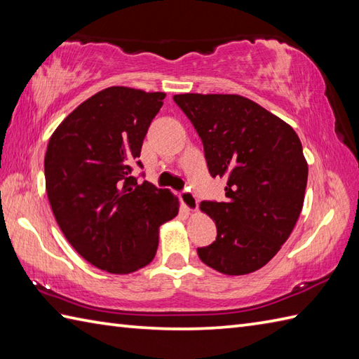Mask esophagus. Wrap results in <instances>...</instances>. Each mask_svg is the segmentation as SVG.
I'll return each instance as SVG.
<instances>
[{
  "mask_svg": "<svg viewBox=\"0 0 359 359\" xmlns=\"http://www.w3.org/2000/svg\"><path fill=\"white\" fill-rule=\"evenodd\" d=\"M180 202L185 207V210L197 211V205H199V203H197L196 196L191 191H189V189H185V191L180 193Z\"/></svg>",
  "mask_w": 359,
  "mask_h": 359,
  "instance_id": "esophagus-1",
  "label": "esophagus"
}]
</instances>
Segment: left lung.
<instances>
[{
    "instance_id": "1",
    "label": "left lung",
    "mask_w": 359,
    "mask_h": 359,
    "mask_svg": "<svg viewBox=\"0 0 359 359\" xmlns=\"http://www.w3.org/2000/svg\"><path fill=\"white\" fill-rule=\"evenodd\" d=\"M174 102L202 139L212 177L226 179L225 202H202L217 238L197 248L228 276L253 273L276 256L297 222L309 166L294 129L236 94H177Z\"/></svg>"
}]
</instances>
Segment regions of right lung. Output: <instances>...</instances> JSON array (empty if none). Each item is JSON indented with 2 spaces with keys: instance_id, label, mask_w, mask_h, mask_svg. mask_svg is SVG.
<instances>
[{
  "instance_id": "right-lung-1",
  "label": "right lung",
  "mask_w": 359,
  "mask_h": 359,
  "mask_svg": "<svg viewBox=\"0 0 359 359\" xmlns=\"http://www.w3.org/2000/svg\"><path fill=\"white\" fill-rule=\"evenodd\" d=\"M165 93L106 88L77 106L50 135L46 193L60 230L97 269L128 274L156 256L158 228L179 199L149 182L137 184L144 135Z\"/></svg>"
}]
</instances>
